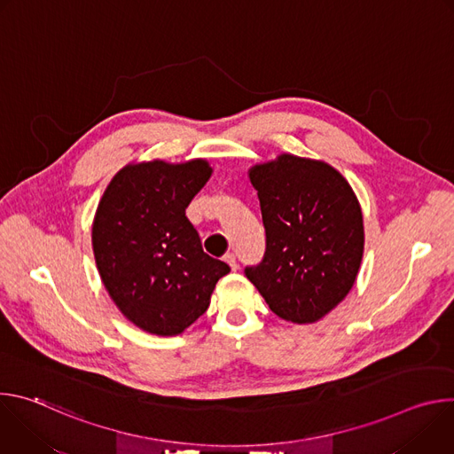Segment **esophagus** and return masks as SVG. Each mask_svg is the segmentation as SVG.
I'll list each match as a JSON object with an SVG mask.
<instances>
[{
    "label": "esophagus",
    "instance_id": "1",
    "mask_svg": "<svg viewBox=\"0 0 454 454\" xmlns=\"http://www.w3.org/2000/svg\"><path fill=\"white\" fill-rule=\"evenodd\" d=\"M224 261L228 262V266H230L233 271H237L239 264H237V258H235V254H233V253H226V254H224Z\"/></svg>",
    "mask_w": 454,
    "mask_h": 454
}]
</instances>
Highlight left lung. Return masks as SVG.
<instances>
[{
  "mask_svg": "<svg viewBox=\"0 0 454 454\" xmlns=\"http://www.w3.org/2000/svg\"><path fill=\"white\" fill-rule=\"evenodd\" d=\"M266 251L244 275L270 309L312 323L352 289L363 258V215L347 179L331 165L291 154L256 165Z\"/></svg>",
  "mask_w": 454,
  "mask_h": 454,
  "instance_id": "left-lung-1",
  "label": "left lung"
}]
</instances>
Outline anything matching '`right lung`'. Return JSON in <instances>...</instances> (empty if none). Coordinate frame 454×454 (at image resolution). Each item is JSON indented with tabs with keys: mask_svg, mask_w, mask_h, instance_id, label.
<instances>
[{
	"mask_svg": "<svg viewBox=\"0 0 454 454\" xmlns=\"http://www.w3.org/2000/svg\"><path fill=\"white\" fill-rule=\"evenodd\" d=\"M205 160L151 161L121 168L106 188L93 223L100 278L140 329L176 336L203 316L230 266L203 251L184 210L205 186Z\"/></svg>",
	"mask_w": 454,
	"mask_h": 454,
	"instance_id": "1",
	"label": "right lung"
}]
</instances>
